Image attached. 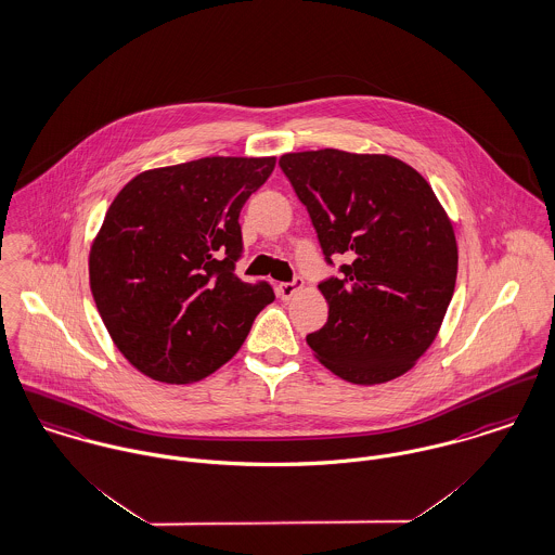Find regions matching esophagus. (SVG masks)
Returning <instances> with one entry per match:
<instances>
[{
    "mask_svg": "<svg viewBox=\"0 0 555 555\" xmlns=\"http://www.w3.org/2000/svg\"><path fill=\"white\" fill-rule=\"evenodd\" d=\"M302 286H305L302 280L282 282V284H278V295H280L282 299H291V297H295V295L301 291Z\"/></svg>",
    "mask_w": 555,
    "mask_h": 555,
    "instance_id": "34e87169",
    "label": "esophagus"
}]
</instances>
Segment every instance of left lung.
I'll return each instance as SVG.
<instances>
[{
  "label": "left lung",
  "mask_w": 555,
  "mask_h": 555,
  "mask_svg": "<svg viewBox=\"0 0 555 555\" xmlns=\"http://www.w3.org/2000/svg\"><path fill=\"white\" fill-rule=\"evenodd\" d=\"M280 167L326 260L352 258L341 278L318 286L328 320L307 335L311 352L356 386L401 377L437 339L454 295L457 244L448 211L424 176L390 154L288 152Z\"/></svg>",
  "instance_id": "obj_1"
}]
</instances>
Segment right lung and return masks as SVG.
<instances>
[{
	"mask_svg": "<svg viewBox=\"0 0 555 555\" xmlns=\"http://www.w3.org/2000/svg\"><path fill=\"white\" fill-rule=\"evenodd\" d=\"M275 156H205L138 173L114 197L89 253V282L120 353L165 384H193L229 362L269 284L235 275L240 211Z\"/></svg>",
	"mask_w": 555,
	"mask_h": 555,
	"instance_id": "1",
	"label": "right lung"
}]
</instances>
